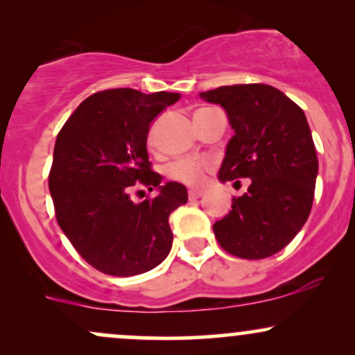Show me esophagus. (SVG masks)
<instances>
[{"instance_id": "34e87169", "label": "esophagus", "mask_w": 355, "mask_h": 355, "mask_svg": "<svg viewBox=\"0 0 355 355\" xmlns=\"http://www.w3.org/2000/svg\"><path fill=\"white\" fill-rule=\"evenodd\" d=\"M202 191H198V190H190L189 191V198L190 200H197V198H200L202 197Z\"/></svg>"}]
</instances>
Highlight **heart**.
Wrapping results in <instances>:
<instances>
[{"instance_id":"obj_1","label":"heart","mask_w":355,"mask_h":355,"mask_svg":"<svg viewBox=\"0 0 355 355\" xmlns=\"http://www.w3.org/2000/svg\"><path fill=\"white\" fill-rule=\"evenodd\" d=\"M148 141H153V130L150 132ZM210 172V162L203 158H178L166 165L165 173L172 180L182 182L190 187H202L207 180V173Z\"/></svg>"}]
</instances>
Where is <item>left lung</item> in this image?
<instances>
[{
	"instance_id": "8db88e82",
	"label": "left lung",
	"mask_w": 355,
	"mask_h": 355,
	"mask_svg": "<svg viewBox=\"0 0 355 355\" xmlns=\"http://www.w3.org/2000/svg\"><path fill=\"white\" fill-rule=\"evenodd\" d=\"M202 98L222 105L235 132L218 178H250L229 215L214 223L215 239L230 255L267 259L299 234L311 214L319 160L307 118L263 83L220 87Z\"/></svg>"
}]
</instances>
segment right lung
Returning <instances> with one entry per match:
<instances>
[{
  "mask_svg": "<svg viewBox=\"0 0 355 355\" xmlns=\"http://www.w3.org/2000/svg\"><path fill=\"white\" fill-rule=\"evenodd\" d=\"M178 98V93L145 95L133 88L96 92L56 137L48 175L56 222L75 250L103 274H144L172 248L168 217L189 195L182 183L160 187L146 135L153 118ZM137 184L159 193L133 204L129 191Z\"/></svg>",
  "mask_w": 355,
  "mask_h": 355,
  "instance_id": "right-lung-1",
  "label": "right lung"
}]
</instances>
